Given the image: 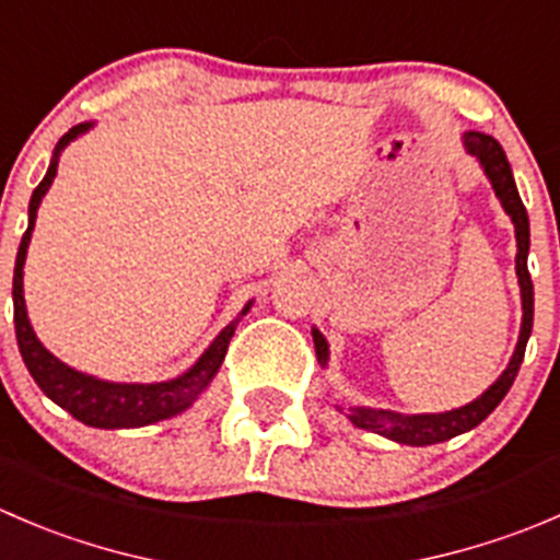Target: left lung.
<instances>
[{
	"mask_svg": "<svg viewBox=\"0 0 560 560\" xmlns=\"http://www.w3.org/2000/svg\"><path fill=\"white\" fill-rule=\"evenodd\" d=\"M465 148L470 155H476L485 170V175L490 177L492 188H495V197L501 199L503 210L509 213L514 224V235H517V281H520V295H523V328H520L517 347H514V355L509 361V366L503 369L501 377L479 396L470 405L457 407V410L446 412H424V416H401L394 410H372V407H350L347 418L352 424L361 427V430L377 432V435L388 438V441L405 443V446H432V443H443L448 438H457L463 432L474 430L501 405L503 396L512 388L514 377L520 372V363L525 358V345H528L530 328H534V281L528 273V246H530V226H528V213H525V205L520 199L517 186H514L512 166H509L506 153L498 144V139L492 136L479 133V130H468L463 136ZM314 334V347H317V361H328V345H325L323 334L317 328Z\"/></svg>",
	"mask_w": 560,
	"mask_h": 560,
	"instance_id": "8db88e82",
	"label": "left lung"
}]
</instances>
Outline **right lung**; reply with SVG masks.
Masks as SVG:
<instances>
[{
  "instance_id": "1",
  "label": "right lung",
  "mask_w": 560,
  "mask_h": 560,
  "mask_svg": "<svg viewBox=\"0 0 560 560\" xmlns=\"http://www.w3.org/2000/svg\"><path fill=\"white\" fill-rule=\"evenodd\" d=\"M90 128V122L73 125V128L59 139L57 148H54V159L51 164H48L46 177H43L40 186L32 191L30 226H26L24 237H21L13 273L15 339H19L21 358H24L26 369H30V374L35 377V383L40 385L43 394L51 401H57L62 410H68L73 418H79L81 424L97 427V430H133V427H148L155 424V421H164V418L177 416V412H183L186 407H191L194 401L199 399V394L208 388V383L221 369V361H224L226 347H230L232 334H235L237 319L226 325V328L215 336L213 345L202 352V358H199L188 372H183L180 377L175 380H166V383H108V380H97L92 377V374L70 369L68 363L54 358L51 352L40 345V339H37L35 330H32L30 317H26L24 303L26 248H30L32 230H35L37 208H40L43 197H46L54 177H57L59 153L73 142L75 136L86 133ZM248 308H252V303H246L241 317Z\"/></svg>"
}]
</instances>
